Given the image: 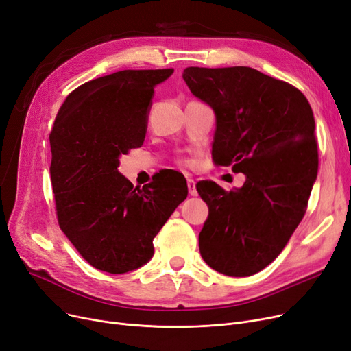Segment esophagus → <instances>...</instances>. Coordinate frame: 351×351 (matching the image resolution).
Wrapping results in <instances>:
<instances>
[{
	"label": "esophagus",
	"instance_id": "34e87169",
	"mask_svg": "<svg viewBox=\"0 0 351 351\" xmlns=\"http://www.w3.org/2000/svg\"><path fill=\"white\" fill-rule=\"evenodd\" d=\"M187 187H189L190 196H197V190H196V183H195V180L187 178Z\"/></svg>",
	"mask_w": 351,
	"mask_h": 351
}]
</instances>
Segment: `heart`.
<instances>
[{
    "mask_svg": "<svg viewBox=\"0 0 351 351\" xmlns=\"http://www.w3.org/2000/svg\"><path fill=\"white\" fill-rule=\"evenodd\" d=\"M181 162L186 164V165H190V161H189V160H183V161H181Z\"/></svg>",
    "mask_w": 351,
    "mask_h": 351,
    "instance_id": "b5f03b06",
    "label": "heart"
}]
</instances>
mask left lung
<instances>
[{"label":"left lung","instance_id":"left-lung-1","mask_svg":"<svg viewBox=\"0 0 351 351\" xmlns=\"http://www.w3.org/2000/svg\"><path fill=\"white\" fill-rule=\"evenodd\" d=\"M190 91L216 116L212 158L244 173L241 189L196 184L209 216L199 250L209 267L247 277L279 256L305 216L318 173L315 120L292 84L248 66H189Z\"/></svg>","mask_w":351,"mask_h":351}]
</instances>
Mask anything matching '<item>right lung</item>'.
<instances>
[{"mask_svg":"<svg viewBox=\"0 0 351 351\" xmlns=\"http://www.w3.org/2000/svg\"><path fill=\"white\" fill-rule=\"evenodd\" d=\"M174 72L125 69L84 82L60 106L51 130V181L59 228L93 267L139 269L152 241L187 197L184 177L160 173L134 187L119 156L141 148L156 84Z\"/></svg>","mask_w":351,"mask_h":351,"instance_id":"right-lung-1","label":"right lung"}]
</instances>
